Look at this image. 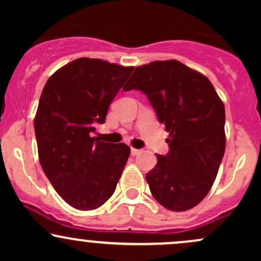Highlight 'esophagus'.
Masks as SVG:
<instances>
[{"label": "esophagus", "instance_id": "obj_1", "mask_svg": "<svg viewBox=\"0 0 261 261\" xmlns=\"http://www.w3.org/2000/svg\"><path fill=\"white\" fill-rule=\"evenodd\" d=\"M141 149H137V148H131V155H137L141 153Z\"/></svg>", "mask_w": 261, "mask_h": 261}]
</instances>
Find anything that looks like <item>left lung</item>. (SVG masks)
<instances>
[{
  "instance_id": "1",
  "label": "left lung",
  "mask_w": 261,
  "mask_h": 261,
  "mask_svg": "<svg viewBox=\"0 0 261 261\" xmlns=\"http://www.w3.org/2000/svg\"><path fill=\"white\" fill-rule=\"evenodd\" d=\"M147 95L169 133V152L146 174L152 195L170 211L195 207L214 185L226 148L224 106L206 76L176 60L136 67L122 87Z\"/></svg>"
}]
</instances>
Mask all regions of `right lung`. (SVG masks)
Masks as SVG:
<instances>
[{
  "label": "right lung",
  "instance_id": "obj_1",
  "mask_svg": "<svg viewBox=\"0 0 261 261\" xmlns=\"http://www.w3.org/2000/svg\"><path fill=\"white\" fill-rule=\"evenodd\" d=\"M134 67L80 58L47 80L34 118L39 161L72 207L95 210L113 195L130 147L92 137Z\"/></svg>",
  "mask_w": 261,
  "mask_h": 261
}]
</instances>
